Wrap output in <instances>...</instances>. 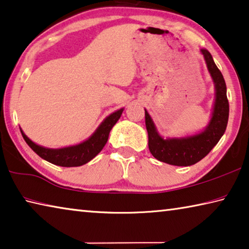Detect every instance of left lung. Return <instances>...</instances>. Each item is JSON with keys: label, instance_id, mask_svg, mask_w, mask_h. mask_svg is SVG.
Masks as SVG:
<instances>
[{"label": "left lung", "instance_id": "left-lung-1", "mask_svg": "<svg viewBox=\"0 0 249 249\" xmlns=\"http://www.w3.org/2000/svg\"><path fill=\"white\" fill-rule=\"evenodd\" d=\"M208 71L215 85V103L212 119L204 131L186 138H163L157 131L156 125L144 110L146 128L148 131V146L151 155L160 161L174 166H191L207 156L225 133L229 116V103L224 76L213 62L208 50H200Z\"/></svg>", "mask_w": 249, "mask_h": 249}]
</instances>
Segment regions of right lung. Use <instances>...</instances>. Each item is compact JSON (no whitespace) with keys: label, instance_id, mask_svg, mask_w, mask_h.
I'll return each mask as SVG.
<instances>
[{"label":"right lung","instance_id":"add662e5","mask_svg":"<svg viewBox=\"0 0 249 249\" xmlns=\"http://www.w3.org/2000/svg\"><path fill=\"white\" fill-rule=\"evenodd\" d=\"M122 111H124V108L117 110V111L110 114L101 122V124L99 125L98 129L95 130L93 135L89 139L71 147L60 149L44 148L34 143L32 140H30L22 130L21 133L23 138H24L25 142L42 159L61 167H79L89 162L90 160H92L102 150L107 141H108L109 133L111 131L112 127L120 119Z\"/></svg>","mask_w":249,"mask_h":249}]
</instances>
